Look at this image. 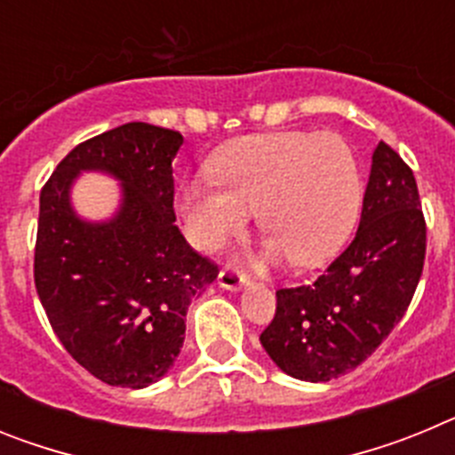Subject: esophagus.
Listing matches in <instances>:
<instances>
[{"mask_svg":"<svg viewBox=\"0 0 455 455\" xmlns=\"http://www.w3.org/2000/svg\"><path fill=\"white\" fill-rule=\"evenodd\" d=\"M219 284L223 289H241V287H246L248 284V277L246 273H241L236 271V268H230V267H225L223 271L219 273Z\"/></svg>","mask_w":455,"mask_h":455,"instance_id":"esophagus-1","label":"esophagus"}]
</instances>
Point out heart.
Returning <instances> with one entry per match:
<instances>
[{
    "label": "heart",
    "mask_w": 455,
    "mask_h": 455,
    "mask_svg": "<svg viewBox=\"0 0 455 455\" xmlns=\"http://www.w3.org/2000/svg\"><path fill=\"white\" fill-rule=\"evenodd\" d=\"M214 178H191L178 193L184 232L212 251L246 225L255 209L268 236L264 257L280 252L296 267H316L348 239L360 207V168L337 134L246 136L209 164Z\"/></svg>",
    "instance_id": "heart-1"
}]
</instances>
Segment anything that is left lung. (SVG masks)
Segmentation results:
<instances>
[{
    "label": "left lung",
    "mask_w": 455,
    "mask_h": 455,
    "mask_svg": "<svg viewBox=\"0 0 455 455\" xmlns=\"http://www.w3.org/2000/svg\"><path fill=\"white\" fill-rule=\"evenodd\" d=\"M419 204L412 171L380 140L351 246L315 283L275 291V316L259 341L287 376L307 383L344 376L403 319L424 268Z\"/></svg>",
    "instance_id": "8db88e82"
}]
</instances>
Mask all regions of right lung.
Here are the masks:
<instances>
[{
    "mask_svg": "<svg viewBox=\"0 0 455 455\" xmlns=\"http://www.w3.org/2000/svg\"><path fill=\"white\" fill-rule=\"evenodd\" d=\"M182 134L127 123L79 143L40 191L34 280L52 331L88 373L140 389L175 364L187 309L219 275L175 225L172 159ZM121 182L119 212L86 221L71 207L79 172Z\"/></svg>",
    "mask_w": 455,
    "mask_h": 455,
    "instance_id": "add662e5",
    "label": "right lung"
}]
</instances>
